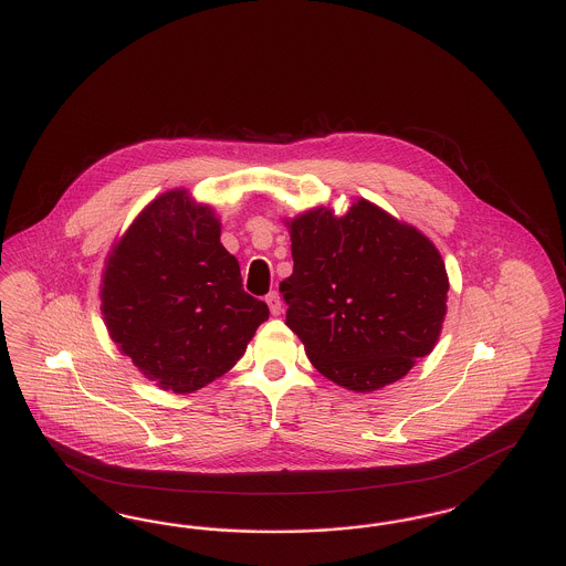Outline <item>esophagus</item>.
Masks as SVG:
<instances>
[{
    "instance_id": "esophagus-1",
    "label": "esophagus",
    "mask_w": 566,
    "mask_h": 566,
    "mask_svg": "<svg viewBox=\"0 0 566 566\" xmlns=\"http://www.w3.org/2000/svg\"><path fill=\"white\" fill-rule=\"evenodd\" d=\"M265 301H268L270 312L273 316H280V314H282V298H280L277 293H270V295L265 296Z\"/></svg>"
}]
</instances>
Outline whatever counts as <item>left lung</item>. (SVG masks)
Returning <instances> with one entry per match:
<instances>
[{"instance_id": "8db88e82", "label": "left lung", "mask_w": 566, "mask_h": 566, "mask_svg": "<svg viewBox=\"0 0 566 566\" xmlns=\"http://www.w3.org/2000/svg\"><path fill=\"white\" fill-rule=\"evenodd\" d=\"M284 224L295 268L280 282L286 326L310 363L352 392H374L431 354L448 312V271L413 224L358 197Z\"/></svg>"}]
</instances>
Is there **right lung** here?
I'll return each mask as SVG.
<instances>
[{
  "label": "right lung",
  "instance_id": "1",
  "mask_svg": "<svg viewBox=\"0 0 566 566\" xmlns=\"http://www.w3.org/2000/svg\"><path fill=\"white\" fill-rule=\"evenodd\" d=\"M109 339L165 392L190 395L224 376L270 318L243 293L220 218L190 190H165L112 243L99 284Z\"/></svg>",
  "mask_w": 566,
  "mask_h": 566
}]
</instances>
